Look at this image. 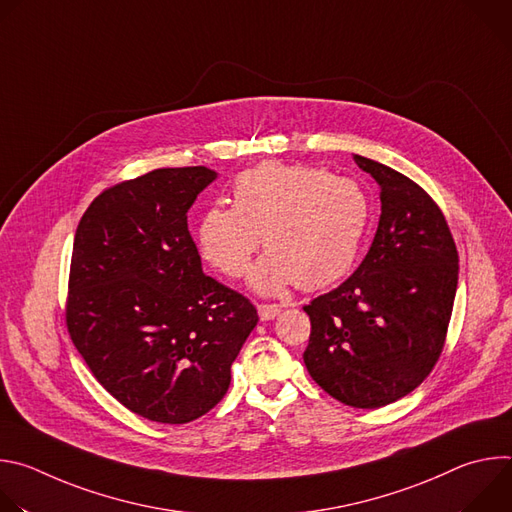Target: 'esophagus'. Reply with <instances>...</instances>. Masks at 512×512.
<instances>
[{
    "instance_id": "esophagus-1",
    "label": "esophagus",
    "mask_w": 512,
    "mask_h": 512,
    "mask_svg": "<svg viewBox=\"0 0 512 512\" xmlns=\"http://www.w3.org/2000/svg\"><path fill=\"white\" fill-rule=\"evenodd\" d=\"M257 312H259L261 320H273L281 312V306H277V304H259Z\"/></svg>"
}]
</instances>
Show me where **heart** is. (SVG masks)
<instances>
[{
	"label": "heart",
	"instance_id": "1",
	"mask_svg": "<svg viewBox=\"0 0 512 512\" xmlns=\"http://www.w3.org/2000/svg\"><path fill=\"white\" fill-rule=\"evenodd\" d=\"M233 208L212 206L198 223L202 257L227 277H241L261 245L269 251L251 269L265 294L294 283L322 289L354 265L371 223L364 188L324 168L265 162L233 182Z\"/></svg>",
	"mask_w": 512,
	"mask_h": 512
}]
</instances>
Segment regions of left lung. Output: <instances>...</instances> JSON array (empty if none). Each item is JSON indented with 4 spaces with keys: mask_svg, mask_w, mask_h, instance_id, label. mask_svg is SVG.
<instances>
[{
    "mask_svg": "<svg viewBox=\"0 0 512 512\" xmlns=\"http://www.w3.org/2000/svg\"><path fill=\"white\" fill-rule=\"evenodd\" d=\"M381 188V218L358 269L304 312L310 377L358 409L389 405L440 358L458 289V251L446 216L401 172L354 156Z\"/></svg>",
    "mask_w": 512,
    "mask_h": 512,
    "instance_id": "8db88e82",
    "label": "left lung"
}]
</instances>
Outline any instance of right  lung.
I'll return each mask as SVG.
<instances>
[{"instance_id":"obj_1","label":"right lung","mask_w":512,"mask_h":512,"mask_svg":"<svg viewBox=\"0 0 512 512\" xmlns=\"http://www.w3.org/2000/svg\"><path fill=\"white\" fill-rule=\"evenodd\" d=\"M216 178L160 168L103 190L72 245L66 328L95 379L158 423L208 413L257 326L255 306L202 273L188 210Z\"/></svg>"}]
</instances>
